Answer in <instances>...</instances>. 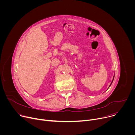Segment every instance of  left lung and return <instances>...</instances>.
Instances as JSON below:
<instances>
[{"label": "left lung", "mask_w": 135, "mask_h": 135, "mask_svg": "<svg viewBox=\"0 0 135 135\" xmlns=\"http://www.w3.org/2000/svg\"><path fill=\"white\" fill-rule=\"evenodd\" d=\"M114 78H113V80H112V83H111V84H112V82H113V80H114ZM111 84H110V85H111ZM110 85H109V86H110Z\"/></svg>", "instance_id": "obj_1"}]
</instances>
